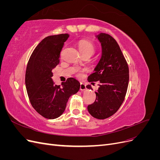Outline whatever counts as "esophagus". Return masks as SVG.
I'll return each mask as SVG.
<instances>
[{"instance_id":"1","label":"esophagus","mask_w":160,"mask_h":160,"mask_svg":"<svg viewBox=\"0 0 160 160\" xmlns=\"http://www.w3.org/2000/svg\"><path fill=\"white\" fill-rule=\"evenodd\" d=\"M86 89V85L83 83H81V85H80V90L81 91H83V90H85Z\"/></svg>"}]
</instances>
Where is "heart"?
<instances>
[{"label":"heart","mask_w":160,"mask_h":160,"mask_svg":"<svg viewBox=\"0 0 160 160\" xmlns=\"http://www.w3.org/2000/svg\"><path fill=\"white\" fill-rule=\"evenodd\" d=\"M78 47L81 53L83 56L89 55L91 56L94 54L95 51V45L93 42L88 40H81L78 42ZM77 75L78 76H81L82 74V70H77Z\"/></svg>","instance_id":"b5f03b06"}]
</instances>
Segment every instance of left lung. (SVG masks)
I'll return each instance as SVG.
<instances>
[{
  "label": "left lung",
  "mask_w": 160,
  "mask_h": 160,
  "mask_svg": "<svg viewBox=\"0 0 160 160\" xmlns=\"http://www.w3.org/2000/svg\"><path fill=\"white\" fill-rule=\"evenodd\" d=\"M102 47V55L88 81L99 82L96 99L89 105L88 111L93 118L104 119L117 112L125 99L129 83V67L120 47L108 34L97 36ZM87 88L92 89L90 85Z\"/></svg>",
  "instance_id": "left-lung-1"
}]
</instances>
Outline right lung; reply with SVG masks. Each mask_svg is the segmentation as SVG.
<instances>
[{"mask_svg":"<svg viewBox=\"0 0 160 160\" xmlns=\"http://www.w3.org/2000/svg\"><path fill=\"white\" fill-rule=\"evenodd\" d=\"M69 34L45 37L31 54L27 66L25 85L32 108L45 118L53 119L64 112L69 97L77 93L80 83L72 77L61 85L55 84L52 70L59 63L60 53Z\"/></svg>","mask_w":160,"mask_h":160,"instance_id":"right-lung-1","label":"right lung"}]
</instances>
